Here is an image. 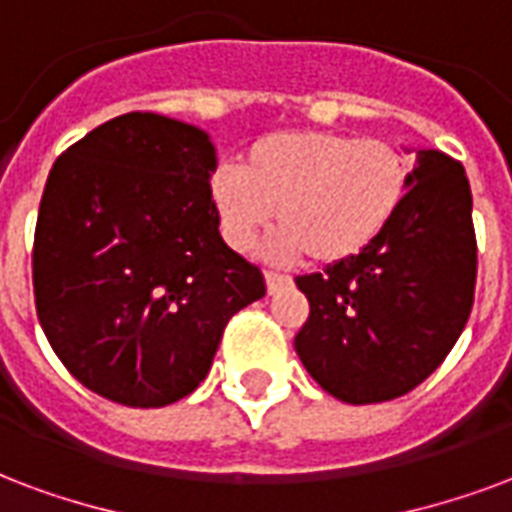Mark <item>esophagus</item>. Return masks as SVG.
I'll use <instances>...</instances> for the list:
<instances>
[{"mask_svg":"<svg viewBox=\"0 0 512 512\" xmlns=\"http://www.w3.org/2000/svg\"><path fill=\"white\" fill-rule=\"evenodd\" d=\"M264 280H267V291H270V294H275V291H280V288H286L288 283H291L288 275H280V272H272V270L264 272Z\"/></svg>","mask_w":512,"mask_h":512,"instance_id":"1","label":"esophagus"}]
</instances>
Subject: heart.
<instances>
[{
	"mask_svg": "<svg viewBox=\"0 0 512 512\" xmlns=\"http://www.w3.org/2000/svg\"><path fill=\"white\" fill-rule=\"evenodd\" d=\"M410 191V164L383 140L297 129L256 140L242 169L218 167L210 178L226 242L248 251L275 213L280 234L270 253L315 264H343L388 232Z\"/></svg>",
	"mask_w": 512,
	"mask_h": 512,
	"instance_id": "obj_1",
	"label": "heart"
}]
</instances>
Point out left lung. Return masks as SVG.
<instances>
[{
	"label": "left lung",
	"instance_id": "8db88e82",
	"mask_svg": "<svg viewBox=\"0 0 512 512\" xmlns=\"http://www.w3.org/2000/svg\"><path fill=\"white\" fill-rule=\"evenodd\" d=\"M475 272L470 180L459 161L421 148L405 205L370 251L297 278L310 302L294 337L299 359L348 405L402 397L459 340Z\"/></svg>",
	"mask_w": 512,
	"mask_h": 512
}]
</instances>
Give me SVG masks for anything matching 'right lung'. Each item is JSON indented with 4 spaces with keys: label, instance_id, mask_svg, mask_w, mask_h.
<instances>
[{
    "label": "right lung",
    "instance_id": "add662e5",
    "mask_svg": "<svg viewBox=\"0 0 512 512\" xmlns=\"http://www.w3.org/2000/svg\"><path fill=\"white\" fill-rule=\"evenodd\" d=\"M205 129L156 113L96 126L53 164L34 234L48 343L94 394L178 402L207 378L237 310L267 294L218 232Z\"/></svg>",
    "mask_w": 512,
    "mask_h": 512
}]
</instances>
